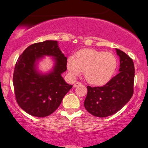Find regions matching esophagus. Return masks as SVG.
Instances as JSON below:
<instances>
[{
	"instance_id": "1",
	"label": "esophagus",
	"mask_w": 148,
	"mask_h": 148,
	"mask_svg": "<svg viewBox=\"0 0 148 148\" xmlns=\"http://www.w3.org/2000/svg\"><path fill=\"white\" fill-rule=\"evenodd\" d=\"M79 84H81V83H80V82H76L75 84H73V87H74V88L77 87V86L79 85Z\"/></svg>"
}]
</instances>
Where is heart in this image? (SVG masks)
Segmentation results:
<instances>
[{
	"label": "heart",
	"instance_id": "heart-1",
	"mask_svg": "<svg viewBox=\"0 0 148 148\" xmlns=\"http://www.w3.org/2000/svg\"><path fill=\"white\" fill-rule=\"evenodd\" d=\"M68 71L72 77L84 72L89 84L102 86L110 80L117 67V59L112 53L86 49L71 56L66 62Z\"/></svg>",
	"mask_w": 148,
	"mask_h": 148
}]
</instances>
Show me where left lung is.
Segmentation results:
<instances>
[{
    "instance_id": "8db88e82",
    "label": "left lung",
    "mask_w": 148,
    "mask_h": 148,
    "mask_svg": "<svg viewBox=\"0 0 148 148\" xmlns=\"http://www.w3.org/2000/svg\"><path fill=\"white\" fill-rule=\"evenodd\" d=\"M115 50L120 62L119 73L102 87L87 86L84 106L96 117H108L118 112L129 102L134 93V62L126 53L118 49Z\"/></svg>"
}]
</instances>
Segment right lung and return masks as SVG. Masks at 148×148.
Segmentation results:
<instances>
[{"mask_svg":"<svg viewBox=\"0 0 148 148\" xmlns=\"http://www.w3.org/2000/svg\"><path fill=\"white\" fill-rule=\"evenodd\" d=\"M45 56H52L54 62L47 73L41 72L38 68ZM66 62L67 58L56 40L35 43L25 49L16 61L13 75L16 101L25 112L43 117L59 108L73 87L61 75L67 69Z\"/></svg>","mask_w":148,"mask_h":148,"instance_id":"right-lung-1","label":"right lung"}]
</instances>
